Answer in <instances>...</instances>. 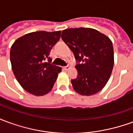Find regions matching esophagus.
I'll list each match as a JSON object with an SVG mask.
<instances>
[{
	"label": "esophagus",
	"mask_w": 133,
	"mask_h": 133,
	"mask_svg": "<svg viewBox=\"0 0 133 133\" xmlns=\"http://www.w3.org/2000/svg\"><path fill=\"white\" fill-rule=\"evenodd\" d=\"M63 68L65 70H68L70 68V65H67V66L63 67Z\"/></svg>",
	"instance_id": "esophagus-1"
}]
</instances>
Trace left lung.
<instances>
[{
    "label": "left lung",
    "mask_w": 133,
    "mask_h": 133,
    "mask_svg": "<svg viewBox=\"0 0 133 133\" xmlns=\"http://www.w3.org/2000/svg\"><path fill=\"white\" fill-rule=\"evenodd\" d=\"M61 38L72 51L78 76L71 80L73 89L82 95H94L108 83L114 65L110 39L89 28L63 30Z\"/></svg>",
    "instance_id": "obj_1"
}]
</instances>
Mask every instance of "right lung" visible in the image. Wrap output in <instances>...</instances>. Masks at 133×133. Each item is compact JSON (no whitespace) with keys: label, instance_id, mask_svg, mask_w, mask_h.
<instances>
[{"label":"right lung","instance_id":"right-lung-1","mask_svg":"<svg viewBox=\"0 0 133 133\" xmlns=\"http://www.w3.org/2000/svg\"><path fill=\"white\" fill-rule=\"evenodd\" d=\"M61 34V30L33 32L18 38L12 45L13 72L20 85L30 94L41 96L52 90L61 68L50 63L49 54Z\"/></svg>","mask_w":133,"mask_h":133}]
</instances>
